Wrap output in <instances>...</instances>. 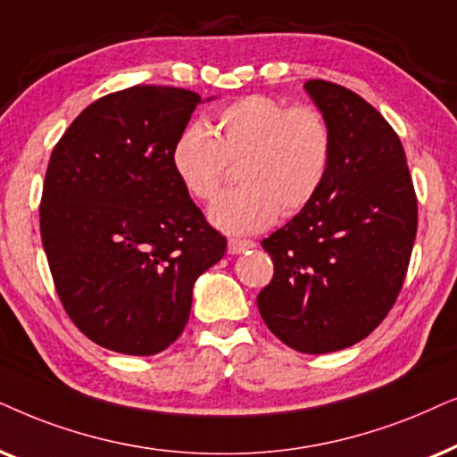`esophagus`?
Masks as SVG:
<instances>
[{
  "label": "esophagus",
  "mask_w": 457,
  "mask_h": 457,
  "mask_svg": "<svg viewBox=\"0 0 457 457\" xmlns=\"http://www.w3.org/2000/svg\"><path fill=\"white\" fill-rule=\"evenodd\" d=\"M257 245H254L253 240H240V238H232L228 242V253L229 254H240L248 251V248H254Z\"/></svg>",
  "instance_id": "1"
}]
</instances>
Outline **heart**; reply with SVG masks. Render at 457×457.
I'll return each mask as SVG.
<instances>
[{"mask_svg":"<svg viewBox=\"0 0 457 457\" xmlns=\"http://www.w3.org/2000/svg\"><path fill=\"white\" fill-rule=\"evenodd\" d=\"M211 130L187 123L171 145V169L194 200L209 203L221 190L229 165H240L242 186L209 211L211 223L223 232H261L276 221L279 209L295 215L324 186L332 129L320 108L286 106L254 94L219 111Z\"/></svg>","mask_w":457,"mask_h":457,"instance_id":"1","label":"heart"}]
</instances>
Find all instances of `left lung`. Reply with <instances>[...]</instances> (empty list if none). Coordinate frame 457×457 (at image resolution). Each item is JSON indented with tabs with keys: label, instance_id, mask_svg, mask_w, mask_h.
<instances>
[{
	"label": "left lung",
	"instance_id": "8db88e82",
	"mask_svg": "<svg viewBox=\"0 0 457 457\" xmlns=\"http://www.w3.org/2000/svg\"><path fill=\"white\" fill-rule=\"evenodd\" d=\"M305 89L332 129L318 196L261 246L273 261L257 307L290 349L320 355L366 338L391 312L418 232L405 150L355 91L324 79Z\"/></svg>",
	"mask_w": 457,
	"mask_h": 457
}]
</instances>
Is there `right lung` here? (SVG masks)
Listing matches in <instances>:
<instances>
[{"label":"right lung","instance_id":"1","mask_svg":"<svg viewBox=\"0 0 457 457\" xmlns=\"http://www.w3.org/2000/svg\"><path fill=\"white\" fill-rule=\"evenodd\" d=\"M198 102L133 85L85 108L52 150L41 242L64 312L104 349L156 355L175 343L194 282L228 246L171 169Z\"/></svg>","mask_w":457,"mask_h":457}]
</instances>
